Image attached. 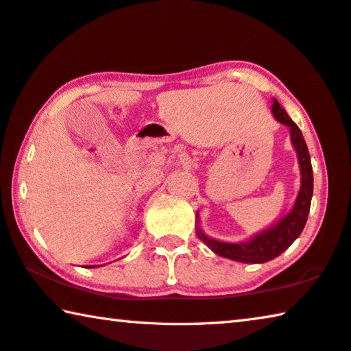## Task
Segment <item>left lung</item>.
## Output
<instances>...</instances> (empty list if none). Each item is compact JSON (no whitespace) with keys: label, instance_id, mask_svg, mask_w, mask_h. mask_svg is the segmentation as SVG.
<instances>
[{"label":"left lung","instance_id":"8db88e82","mask_svg":"<svg viewBox=\"0 0 351 351\" xmlns=\"http://www.w3.org/2000/svg\"><path fill=\"white\" fill-rule=\"evenodd\" d=\"M272 114L278 123L289 128L291 143L295 149L298 166H300V189H298L295 202L288 213L281 216L271 227L254 234V237L244 241V243H223V241L206 237L200 226L196 227V233L202 243L208 245L216 255L228 258V260L233 261L261 264L274 260V258L283 254L300 237L308 219L313 197V166L305 138H303L298 125L292 121L289 114L278 104L277 99H274L272 102ZM196 217L199 221L197 215Z\"/></svg>","mask_w":351,"mask_h":351}]
</instances>
